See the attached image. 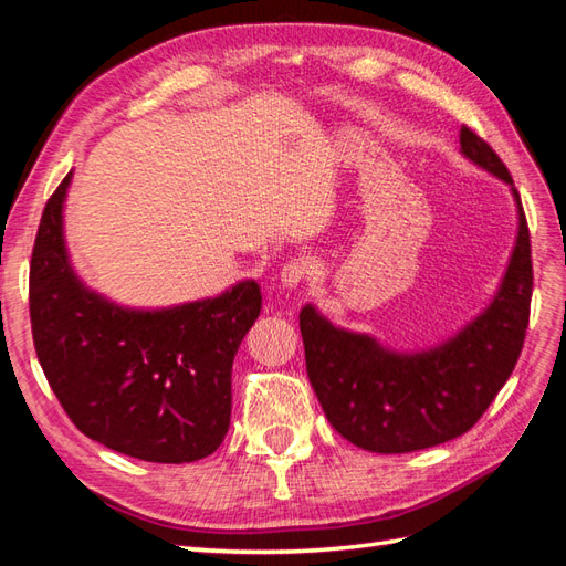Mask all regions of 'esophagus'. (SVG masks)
Here are the masks:
<instances>
[{
    "instance_id": "34e87169",
    "label": "esophagus",
    "mask_w": 566,
    "mask_h": 566,
    "mask_svg": "<svg viewBox=\"0 0 566 566\" xmlns=\"http://www.w3.org/2000/svg\"><path fill=\"white\" fill-rule=\"evenodd\" d=\"M310 275V266L307 261H300V259H293L291 263H285L283 271H281V281L285 287H297L300 283H305Z\"/></svg>"
}]
</instances>
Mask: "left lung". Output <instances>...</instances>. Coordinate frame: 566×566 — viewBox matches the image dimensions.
I'll use <instances>...</instances> for the list:
<instances>
[{
	"mask_svg": "<svg viewBox=\"0 0 566 566\" xmlns=\"http://www.w3.org/2000/svg\"><path fill=\"white\" fill-rule=\"evenodd\" d=\"M462 155L513 186L504 161L468 125ZM516 196L518 240L501 291L484 315L448 344L392 354L363 334L336 329L315 307L300 312L307 378L326 419L370 453H411L468 433L516 368L531 319L533 259L528 220Z\"/></svg>",
	"mask_w": 566,
	"mask_h": 566,
	"instance_id": "left-lung-1",
	"label": "left lung"
}]
</instances>
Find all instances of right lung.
I'll return each mask as SVG.
<instances>
[{
	"mask_svg": "<svg viewBox=\"0 0 566 566\" xmlns=\"http://www.w3.org/2000/svg\"><path fill=\"white\" fill-rule=\"evenodd\" d=\"M70 174L38 224L29 310L35 356L70 421L116 453L193 462L230 429L232 363L261 312L254 281L161 312H130L90 293L62 242Z\"/></svg>",
	"mask_w": 566,
	"mask_h": 566,
	"instance_id": "right-lung-1",
	"label": "right lung"
}]
</instances>
